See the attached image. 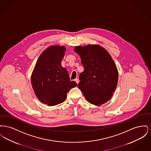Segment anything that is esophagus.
Segmentation results:
<instances>
[{
  "label": "esophagus",
  "mask_w": 151,
  "mask_h": 151,
  "mask_svg": "<svg viewBox=\"0 0 151 151\" xmlns=\"http://www.w3.org/2000/svg\"><path fill=\"white\" fill-rule=\"evenodd\" d=\"M75 81L76 83V84H78V83H79V79H78V78H76V79H75Z\"/></svg>",
  "instance_id": "esophagus-1"
}]
</instances>
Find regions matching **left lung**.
I'll list each match as a JSON object with an SVG mask.
<instances>
[{
  "mask_svg": "<svg viewBox=\"0 0 151 151\" xmlns=\"http://www.w3.org/2000/svg\"><path fill=\"white\" fill-rule=\"evenodd\" d=\"M84 68L78 86L89 103L99 106L109 100L116 88L118 71L105 48L99 45L76 46L74 49Z\"/></svg>",
  "mask_w": 151,
  "mask_h": 151,
  "instance_id": "1",
  "label": "left lung"
}]
</instances>
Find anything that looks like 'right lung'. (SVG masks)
Here are the masks:
<instances>
[{"label":"right lung","mask_w":151,"mask_h":151,"mask_svg":"<svg viewBox=\"0 0 151 151\" xmlns=\"http://www.w3.org/2000/svg\"><path fill=\"white\" fill-rule=\"evenodd\" d=\"M65 47L54 45L46 48L38 58L31 76L33 89L38 99L48 106L65 101L71 88L76 86L70 81L68 73L61 62Z\"/></svg>","instance_id":"add662e5"}]
</instances>
